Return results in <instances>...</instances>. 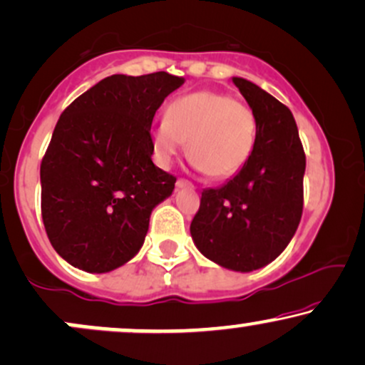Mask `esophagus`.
Listing matches in <instances>:
<instances>
[{"label":"esophagus","mask_w":365,"mask_h":365,"mask_svg":"<svg viewBox=\"0 0 365 365\" xmlns=\"http://www.w3.org/2000/svg\"><path fill=\"white\" fill-rule=\"evenodd\" d=\"M175 186L179 187V190H182V187H192V184L187 181V179H178V182H175Z\"/></svg>","instance_id":"obj_1"}]
</instances>
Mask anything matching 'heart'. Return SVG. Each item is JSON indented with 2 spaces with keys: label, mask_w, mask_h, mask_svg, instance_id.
Listing matches in <instances>:
<instances>
[{
  "label": "heart",
  "mask_w": 365,
  "mask_h": 365,
  "mask_svg": "<svg viewBox=\"0 0 365 365\" xmlns=\"http://www.w3.org/2000/svg\"><path fill=\"white\" fill-rule=\"evenodd\" d=\"M150 140L158 164H173L187 141V155L196 169L212 179H227L250 160L256 115L227 93H186L170 102L165 118L153 124Z\"/></svg>",
  "instance_id": "b5f03b06"
}]
</instances>
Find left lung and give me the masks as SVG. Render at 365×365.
Returning <instances> with one entry per match:
<instances>
[{
  "label": "left lung",
  "mask_w": 365,
  "mask_h": 365,
  "mask_svg": "<svg viewBox=\"0 0 365 365\" xmlns=\"http://www.w3.org/2000/svg\"><path fill=\"white\" fill-rule=\"evenodd\" d=\"M232 81L256 115L255 148L224 186L203 190L190 230L205 258L250 273L292 241L302 217L306 155L289 107L250 80Z\"/></svg>",
  "instance_id": "left-lung-1"
}]
</instances>
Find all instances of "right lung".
Masks as SVG:
<instances>
[{
  "instance_id": "obj_1",
  "label": "right lung",
  "mask_w": 365,
  "mask_h": 365,
  "mask_svg": "<svg viewBox=\"0 0 365 365\" xmlns=\"http://www.w3.org/2000/svg\"><path fill=\"white\" fill-rule=\"evenodd\" d=\"M184 78L113 75L64 109L41 164L47 237L64 261L107 273L138 255L175 178L152 162L153 115Z\"/></svg>"
}]
</instances>
